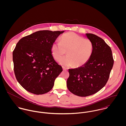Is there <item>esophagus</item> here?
Returning a JSON list of instances; mask_svg holds the SVG:
<instances>
[{
    "mask_svg": "<svg viewBox=\"0 0 126 126\" xmlns=\"http://www.w3.org/2000/svg\"><path fill=\"white\" fill-rule=\"evenodd\" d=\"M63 71H66V70H67V69L66 68H65V67H63Z\"/></svg>",
    "mask_w": 126,
    "mask_h": 126,
    "instance_id": "1",
    "label": "esophagus"
}]
</instances>
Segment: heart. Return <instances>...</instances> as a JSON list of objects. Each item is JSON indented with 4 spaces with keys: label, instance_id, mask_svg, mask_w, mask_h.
I'll list each match as a JSON object with an SVG mask.
<instances>
[{
    "label": "heart",
    "instance_id": "b5f03b06",
    "mask_svg": "<svg viewBox=\"0 0 126 126\" xmlns=\"http://www.w3.org/2000/svg\"><path fill=\"white\" fill-rule=\"evenodd\" d=\"M93 50V44L90 39L70 32L61 37L60 42H54L51 46V52L54 59L58 61L65 54L68 56L59 61L64 67L74 65L79 67L90 59Z\"/></svg>",
    "mask_w": 126,
    "mask_h": 126
}]
</instances>
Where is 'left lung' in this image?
I'll return each instance as SVG.
<instances>
[{
    "instance_id": "obj_1",
    "label": "left lung",
    "mask_w": 126,
    "mask_h": 126,
    "mask_svg": "<svg viewBox=\"0 0 126 126\" xmlns=\"http://www.w3.org/2000/svg\"><path fill=\"white\" fill-rule=\"evenodd\" d=\"M86 36L93 44L89 61L77 68L69 69L67 87L73 94L87 96L101 90L106 84L114 61L110 47L100 37L92 33Z\"/></svg>"
}]
</instances>
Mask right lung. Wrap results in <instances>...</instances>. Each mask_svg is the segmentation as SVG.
Wrapping results in <instances>:
<instances>
[{"instance_id":"add662e5","label":"right lung","mask_w":126,"mask_h":126,"mask_svg":"<svg viewBox=\"0 0 126 126\" xmlns=\"http://www.w3.org/2000/svg\"><path fill=\"white\" fill-rule=\"evenodd\" d=\"M64 32L40 31L19 41L13 53L14 72L25 90L42 94L52 89L63 69L54 60L51 46Z\"/></svg>"}]
</instances>
